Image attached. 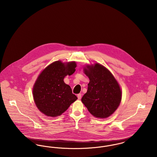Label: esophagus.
<instances>
[{"mask_svg":"<svg viewBox=\"0 0 157 157\" xmlns=\"http://www.w3.org/2000/svg\"><path fill=\"white\" fill-rule=\"evenodd\" d=\"M77 97H78V99H81V98H82V94H78Z\"/></svg>","mask_w":157,"mask_h":157,"instance_id":"1","label":"esophagus"}]
</instances>
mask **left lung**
<instances>
[{
	"instance_id": "obj_1",
	"label": "left lung",
	"mask_w": 157,
	"mask_h": 157,
	"mask_svg": "<svg viewBox=\"0 0 157 157\" xmlns=\"http://www.w3.org/2000/svg\"><path fill=\"white\" fill-rule=\"evenodd\" d=\"M84 69L90 78L87 92L82 97V103L94 117L105 118L112 115L120 105L121 90L111 73L98 63Z\"/></svg>"
}]
</instances>
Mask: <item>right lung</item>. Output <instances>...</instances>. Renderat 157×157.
<instances>
[{
  "mask_svg": "<svg viewBox=\"0 0 157 157\" xmlns=\"http://www.w3.org/2000/svg\"><path fill=\"white\" fill-rule=\"evenodd\" d=\"M75 62L67 64L56 61L49 65L38 76L33 89V98L40 112L49 117H57L66 111L78 99L63 79L73 74Z\"/></svg>",
  "mask_w": 157,
  "mask_h": 157,
  "instance_id": "1",
  "label": "right lung"
}]
</instances>
